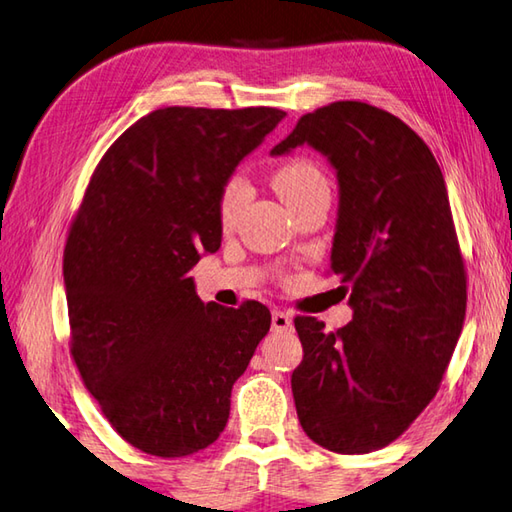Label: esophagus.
Returning <instances> with one entry per match:
<instances>
[{"label": "esophagus", "instance_id": "obj_1", "mask_svg": "<svg viewBox=\"0 0 512 512\" xmlns=\"http://www.w3.org/2000/svg\"><path fill=\"white\" fill-rule=\"evenodd\" d=\"M271 325L275 332H289L293 327V316H289L287 311H280V309H273V316H271Z\"/></svg>", "mask_w": 512, "mask_h": 512}]
</instances>
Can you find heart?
Returning a JSON list of instances; mask_svg holds the SVG:
<instances>
[{
  "instance_id": "obj_1",
  "label": "heart",
  "mask_w": 512,
  "mask_h": 512,
  "mask_svg": "<svg viewBox=\"0 0 512 512\" xmlns=\"http://www.w3.org/2000/svg\"><path fill=\"white\" fill-rule=\"evenodd\" d=\"M327 180L314 162L309 160H291L282 167H277L273 173V187L277 189V194L282 196V201L291 205L296 203L298 198L307 196L309 192H314L318 187H325ZM248 201V185L244 178H230L228 183L221 189V198H219V219L223 228H230L232 223L237 221V216L241 212V207Z\"/></svg>"
}]
</instances>
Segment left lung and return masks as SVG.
<instances>
[{
    "mask_svg": "<svg viewBox=\"0 0 512 512\" xmlns=\"http://www.w3.org/2000/svg\"><path fill=\"white\" fill-rule=\"evenodd\" d=\"M325 155L339 183L329 266L352 323L298 316L291 375L298 420L320 447L368 454L393 443L436 395L465 320V268L443 171L402 119L336 101L298 119L271 151Z\"/></svg>",
    "mask_w": 512,
    "mask_h": 512,
    "instance_id": "obj_1",
    "label": "left lung"
}]
</instances>
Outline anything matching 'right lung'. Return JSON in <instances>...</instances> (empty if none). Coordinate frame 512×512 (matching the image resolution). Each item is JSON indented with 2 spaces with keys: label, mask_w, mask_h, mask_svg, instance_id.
<instances>
[{
  "label": "right lung",
  "mask_w": 512,
  "mask_h": 512,
  "mask_svg": "<svg viewBox=\"0 0 512 512\" xmlns=\"http://www.w3.org/2000/svg\"><path fill=\"white\" fill-rule=\"evenodd\" d=\"M287 117L277 108H162L103 155L69 230L72 357L121 438L176 458L212 445L271 311L196 296L187 273L221 248L219 198Z\"/></svg>",
  "instance_id": "add662e5"
}]
</instances>
